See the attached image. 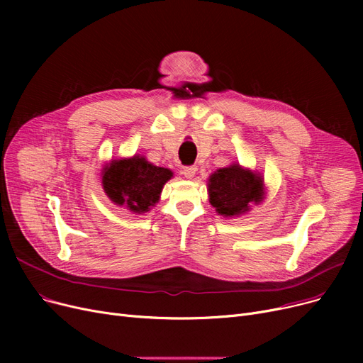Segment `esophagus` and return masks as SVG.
<instances>
[{"mask_svg":"<svg viewBox=\"0 0 363 363\" xmlns=\"http://www.w3.org/2000/svg\"><path fill=\"white\" fill-rule=\"evenodd\" d=\"M196 170H197L196 166H185V167L182 169V174H184V177H185L186 179H191V178H194V175H196Z\"/></svg>","mask_w":363,"mask_h":363,"instance_id":"esophagus-1","label":"esophagus"}]
</instances>
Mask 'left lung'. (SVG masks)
<instances>
[{
    "label": "left lung",
    "mask_w": 363,
    "mask_h": 363,
    "mask_svg": "<svg viewBox=\"0 0 363 363\" xmlns=\"http://www.w3.org/2000/svg\"><path fill=\"white\" fill-rule=\"evenodd\" d=\"M207 191L208 201L219 215L234 218L249 212L252 203L263 200V178L250 169L233 163L208 177Z\"/></svg>",
    "instance_id": "8db88e82"
}]
</instances>
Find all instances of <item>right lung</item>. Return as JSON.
Listing matches in <instances>:
<instances>
[{
	"label": "right lung",
	"mask_w": 363,
	"mask_h": 363,
	"mask_svg": "<svg viewBox=\"0 0 363 363\" xmlns=\"http://www.w3.org/2000/svg\"><path fill=\"white\" fill-rule=\"evenodd\" d=\"M172 177V170L155 166L144 156L135 155L106 164L101 172V184L114 204L143 215L160 200L162 189Z\"/></svg>",
	"instance_id": "add662e5"
}]
</instances>
